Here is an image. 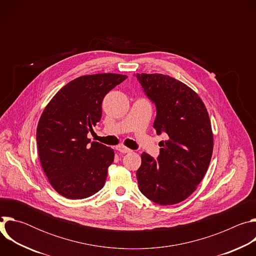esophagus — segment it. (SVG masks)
Here are the masks:
<instances>
[{
    "instance_id": "obj_1",
    "label": "esophagus",
    "mask_w": 256,
    "mask_h": 256,
    "mask_svg": "<svg viewBox=\"0 0 256 256\" xmlns=\"http://www.w3.org/2000/svg\"><path fill=\"white\" fill-rule=\"evenodd\" d=\"M116 150H118V152H120V153H124V154L130 153V152H132L130 149H128V148H126V147H124V146H122V144H120V146H118Z\"/></svg>"
}]
</instances>
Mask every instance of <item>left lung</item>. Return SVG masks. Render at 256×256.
<instances>
[{"instance_id": "1", "label": "left lung", "mask_w": 256, "mask_h": 256, "mask_svg": "<svg viewBox=\"0 0 256 256\" xmlns=\"http://www.w3.org/2000/svg\"><path fill=\"white\" fill-rule=\"evenodd\" d=\"M156 105L154 128L167 134L158 159L142 154L136 171L140 192L150 200L170 206L186 200L208 168L214 136L206 105L188 85L162 74H136Z\"/></svg>"}]
</instances>
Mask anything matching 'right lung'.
<instances>
[{
	"mask_svg": "<svg viewBox=\"0 0 256 256\" xmlns=\"http://www.w3.org/2000/svg\"><path fill=\"white\" fill-rule=\"evenodd\" d=\"M128 77L120 74L81 76L50 101L36 130L38 156L50 184L60 196L82 200L105 184L114 149L92 142L87 134L100 122L105 95Z\"/></svg>",
	"mask_w": 256,
	"mask_h": 256,
	"instance_id": "right-lung-1",
	"label": "right lung"
}]
</instances>
